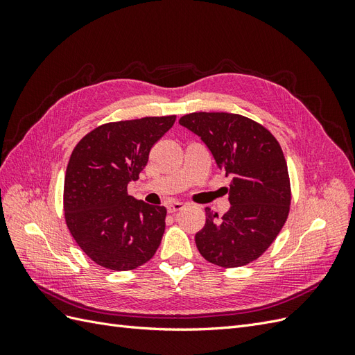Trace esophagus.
<instances>
[{"mask_svg":"<svg viewBox=\"0 0 355 355\" xmlns=\"http://www.w3.org/2000/svg\"><path fill=\"white\" fill-rule=\"evenodd\" d=\"M184 207H185L184 202H180V201H171V202H168L167 210H168V213H176V211L184 209Z\"/></svg>","mask_w":355,"mask_h":355,"instance_id":"34e87169","label":"esophagus"}]
</instances>
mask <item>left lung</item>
<instances>
[{
    "instance_id": "obj_1",
    "label": "left lung",
    "mask_w": 355,
    "mask_h": 355,
    "mask_svg": "<svg viewBox=\"0 0 355 355\" xmlns=\"http://www.w3.org/2000/svg\"><path fill=\"white\" fill-rule=\"evenodd\" d=\"M179 124L201 137L218 167L230 176V210L222 218L206 209L196 234L204 259L237 268L266 252L287 220L292 192L282 146L250 118L228 112H192Z\"/></svg>"
}]
</instances>
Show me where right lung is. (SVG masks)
<instances>
[{"mask_svg": "<svg viewBox=\"0 0 355 355\" xmlns=\"http://www.w3.org/2000/svg\"><path fill=\"white\" fill-rule=\"evenodd\" d=\"M175 121L167 115L102 124L73 148L63 188L65 220L80 249L106 270L146 263L163 239L166 207L128 196L127 185Z\"/></svg>", "mask_w": 355, "mask_h": 355, "instance_id": "right-lung-1", "label": "right lung"}]
</instances>
